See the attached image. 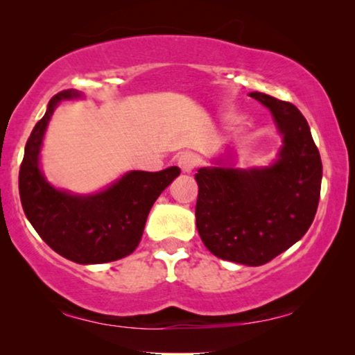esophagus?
<instances>
[{"label":"esophagus","instance_id":"34e87169","mask_svg":"<svg viewBox=\"0 0 355 355\" xmlns=\"http://www.w3.org/2000/svg\"><path fill=\"white\" fill-rule=\"evenodd\" d=\"M197 163H198V158L191 152H184L179 155L178 158V166L182 169V173H191L192 169L197 166Z\"/></svg>","mask_w":355,"mask_h":355}]
</instances>
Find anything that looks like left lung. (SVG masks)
Masks as SVG:
<instances>
[{
    "mask_svg": "<svg viewBox=\"0 0 355 355\" xmlns=\"http://www.w3.org/2000/svg\"><path fill=\"white\" fill-rule=\"evenodd\" d=\"M271 111L283 135L278 159L265 168H200L197 230L218 259L259 266L294 245L312 225L322 159L307 119L289 101L249 94Z\"/></svg>",
    "mask_w": 355,
    "mask_h": 355,
    "instance_id": "1",
    "label": "left lung"
}]
</instances>
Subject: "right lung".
Instances as JSON below:
<instances>
[{"label":"right lung","instance_id":"right-lung-1","mask_svg":"<svg viewBox=\"0 0 355 355\" xmlns=\"http://www.w3.org/2000/svg\"><path fill=\"white\" fill-rule=\"evenodd\" d=\"M80 95L69 89L50 100L45 116L26 144L19 169V196L27 220L53 250L80 265L106 263L137 249L150 208L181 169L125 173L113 186L94 196H76L53 187L38 163L43 135L56 105Z\"/></svg>","mask_w":355,"mask_h":355}]
</instances>
